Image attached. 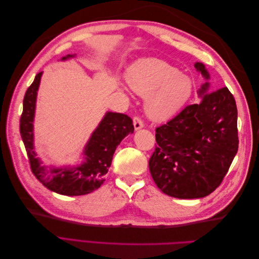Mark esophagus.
Listing matches in <instances>:
<instances>
[{
	"instance_id": "obj_1",
	"label": "esophagus",
	"mask_w": 259,
	"mask_h": 259,
	"mask_svg": "<svg viewBox=\"0 0 259 259\" xmlns=\"http://www.w3.org/2000/svg\"><path fill=\"white\" fill-rule=\"evenodd\" d=\"M133 123H134V128H135V131H138V130H140V128H143L144 127V123H143V121L139 119V117H137V116H135L134 117V120H133Z\"/></svg>"
}]
</instances>
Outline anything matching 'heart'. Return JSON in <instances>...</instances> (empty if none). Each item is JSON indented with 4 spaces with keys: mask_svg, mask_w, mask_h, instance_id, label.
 Instances as JSON below:
<instances>
[{
    "mask_svg": "<svg viewBox=\"0 0 259 259\" xmlns=\"http://www.w3.org/2000/svg\"><path fill=\"white\" fill-rule=\"evenodd\" d=\"M128 88L146 97V112L155 121L173 117L189 99L192 82L178 69L158 58H145L125 73Z\"/></svg>",
    "mask_w": 259,
    "mask_h": 259,
    "instance_id": "1",
    "label": "heart"
}]
</instances>
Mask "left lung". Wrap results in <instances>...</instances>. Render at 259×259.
Segmentation results:
<instances>
[{
    "label": "left lung",
    "instance_id": "8db88e82",
    "mask_svg": "<svg viewBox=\"0 0 259 259\" xmlns=\"http://www.w3.org/2000/svg\"><path fill=\"white\" fill-rule=\"evenodd\" d=\"M194 68L205 79L199 104L187 106L155 130L149 169L163 193L177 199L204 198L221 185L238 152V110L227 88L211 92L202 62Z\"/></svg>",
    "mask_w": 259,
    "mask_h": 259
}]
</instances>
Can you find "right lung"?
I'll return each instance as SVG.
<instances>
[{"label":"right lung","instance_id":"right-lung-1","mask_svg":"<svg viewBox=\"0 0 259 259\" xmlns=\"http://www.w3.org/2000/svg\"><path fill=\"white\" fill-rule=\"evenodd\" d=\"M73 57L75 54L67 55L61 60ZM42 74L43 72L37 73L27 90L20 117V135L31 170L38 182L51 191L69 197L91 193L104 184L116 147L123 138L134 133L133 121L126 114L107 111L84 146L79 160L62 166L43 165L34 147V115Z\"/></svg>","mask_w":259,"mask_h":259}]
</instances>
